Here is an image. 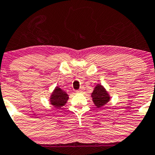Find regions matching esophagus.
<instances>
[{"label": "esophagus", "instance_id": "esophagus-1", "mask_svg": "<svg viewBox=\"0 0 155 155\" xmlns=\"http://www.w3.org/2000/svg\"><path fill=\"white\" fill-rule=\"evenodd\" d=\"M76 92H83V89H79V90H76Z\"/></svg>", "mask_w": 155, "mask_h": 155}]
</instances>
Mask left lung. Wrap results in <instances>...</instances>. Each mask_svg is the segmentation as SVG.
I'll return each mask as SVG.
<instances>
[{"instance_id": "8db88e82", "label": "left lung", "mask_w": 155, "mask_h": 155, "mask_svg": "<svg viewBox=\"0 0 155 155\" xmlns=\"http://www.w3.org/2000/svg\"><path fill=\"white\" fill-rule=\"evenodd\" d=\"M91 96L94 104L97 106V108L104 106L110 100V96L108 95V92L102 85L99 84L96 85Z\"/></svg>"}]
</instances>
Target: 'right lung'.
<instances>
[{
	"label": "right lung",
	"instance_id": "right-lung-1",
	"mask_svg": "<svg viewBox=\"0 0 155 155\" xmlns=\"http://www.w3.org/2000/svg\"><path fill=\"white\" fill-rule=\"evenodd\" d=\"M69 99V95L61 88L56 86L53 92H52L50 98V102L52 105L55 108H60L65 105L67 100Z\"/></svg>",
	"mask_w": 155,
	"mask_h": 155
}]
</instances>
